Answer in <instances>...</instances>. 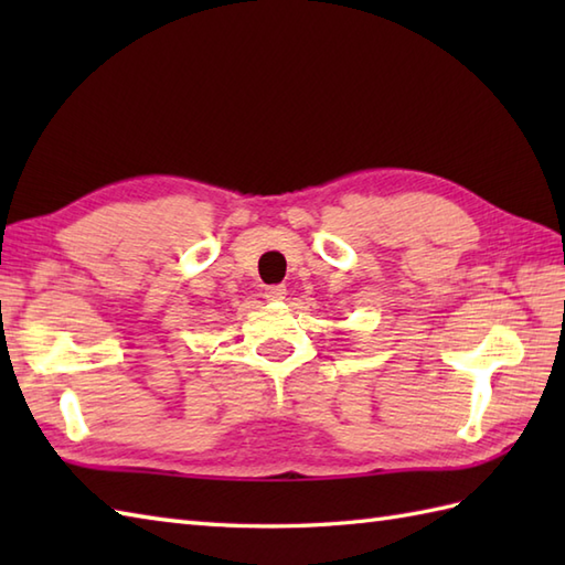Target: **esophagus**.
I'll list each match as a JSON object with an SVG mask.
<instances>
[{
    "label": "esophagus",
    "instance_id": "esophagus-1",
    "mask_svg": "<svg viewBox=\"0 0 565 565\" xmlns=\"http://www.w3.org/2000/svg\"><path fill=\"white\" fill-rule=\"evenodd\" d=\"M264 298H267V301H284V298H286V286L284 284L267 286V289H264Z\"/></svg>",
    "mask_w": 565,
    "mask_h": 565
}]
</instances>
